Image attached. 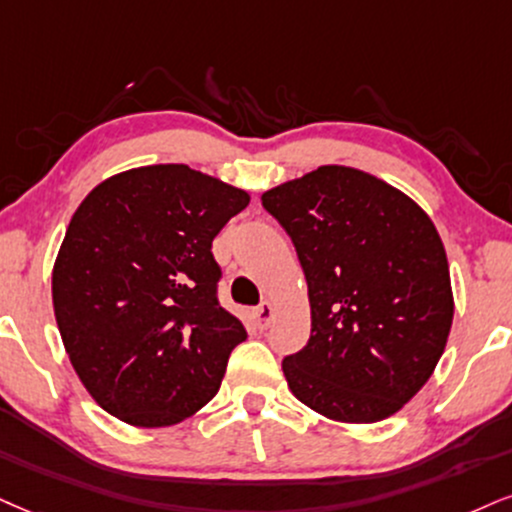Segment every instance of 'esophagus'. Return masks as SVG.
Instances as JSON below:
<instances>
[{"label": "esophagus", "instance_id": "1", "mask_svg": "<svg viewBox=\"0 0 512 512\" xmlns=\"http://www.w3.org/2000/svg\"><path fill=\"white\" fill-rule=\"evenodd\" d=\"M273 318H275V308L273 304H268V301H263L261 306L254 308V323L261 327V330H266V327L273 323Z\"/></svg>", "mask_w": 512, "mask_h": 512}]
</instances>
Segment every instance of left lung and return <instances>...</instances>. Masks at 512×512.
<instances>
[{
  "label": "left lung",
  "instance_id": "1",
  "mask_svg": "<svg viewBox=\"0 0 512 512\" xmlns=\"http://www.w3.org/2000/svg\"><path fill=\"white\" fill-rule=\"evenodd\" d=\"M261 201L308 282L311 337L282 361L292 394L353 425L394 415L430 380L451 332L437 227L399 189L346 166H320Z\"/></svg>",
  "mask_w": 512,
  "mask_h": 512
}]
</instances>
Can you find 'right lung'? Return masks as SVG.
Wrapping results in <instances>:
<instances>
[{"label": "right lung", "instance_id": "right-lung-1", "mask_svg": "<svg viewBox=\"0 0 512 512\" xmlns=\"http://www.w3.org/2000/svg\"><path fill=\"white\" fill-rule=\"evenodd\" d=\"M249 194L182 163L132 168L87 194L52 273L54 315L106 413L168 427L218 394L244 325L218 301L213 237Z\"/></svg>", "mask_w": 512, "mask_h": 512}]
</instances>
